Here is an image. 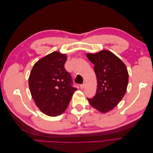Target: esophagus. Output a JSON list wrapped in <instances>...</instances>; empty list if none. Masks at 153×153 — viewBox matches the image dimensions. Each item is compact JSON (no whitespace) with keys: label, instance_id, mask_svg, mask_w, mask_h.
I'll use <instances>...</instances> for the list:
<instances>
[{"label":"esophagus","instance_id":"obj_1","mask_svg":"<svg viewBox=\"0 0 153 153\" xmlns=\"http://www.w3.org/2000/svg\"><path fill=\"white\" fill-rule=\"evenodd\" d=\"M85 83H84V84H81L80 85V88H81V89H84V87H85Z\"/></svg>","mask_w":153,"mask_h":153}]
</instances>
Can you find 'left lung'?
Wrapping results in <instances>:
<instances>
[{"label":"left lung","instance_id":"obj_1","mask_svg":"<svg viewBox=\"0 0 153 153\" xmlns=\"http://www.w3.org/2000/svg\"><path fill=\"white\" fill-rule=\"evenodd\" d=\"M94 64L98 85L93 98L87 99L91 105L101 113H106L116 106L124 97L128 84L126 66L116 55L108 50L87 53Z\"/></svg>","mask_w":153,"mask_h":153}]
</instances>
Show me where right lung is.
Here are the masks:
<instances>
[{
    "instance_id": "right-lung-1",
    "label": "right lung",
    "mask_w": 153,
    "mask_h": 153,
    "mask_svg": "<svg viewBox=\"0 0 153 153\" xmlns=\"http://www.w3.org/2000/svg\"><path fill=\"white\" fill-rule=\"evenodd\" d=\"M67 55L53 52L37 61L29 78L32 98L45 114L55 117L67 108L76 89L64 68Z\"/></svg>"
}]
</instances>
